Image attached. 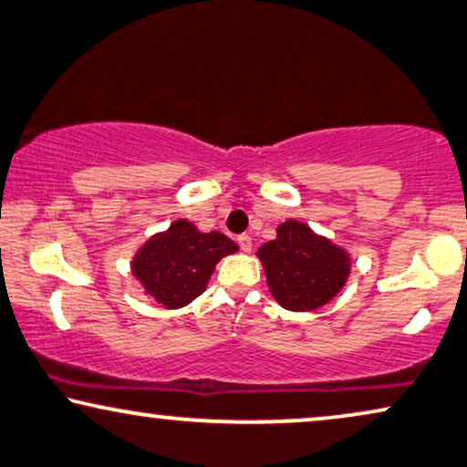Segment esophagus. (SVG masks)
I'll use <instances>...</instances> for the list:
<instances>
[{"instance_id":"34e87169","label":"esophagus","mask_w":467,"mask_h":467,"mask_svg":"<svg viewBox=\"0 0 467 467\" xmlns=\"http://www.w3.org/2000/svg\"><path fill=\"white\" fill-rule=\"evenodd\" d=\"M238 244L242 250H244V253H250V248H253V238H250L248 234H242V235H238Z\"/></svg>"}]
</instances>
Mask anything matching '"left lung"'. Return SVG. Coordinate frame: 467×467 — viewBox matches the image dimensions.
Here are the masks:
<instances>
[{
	"label": "left lung",
	"mask_w": 467,
	"mask_h": 467,
	"mask_svg": "<svg viewBox=\"0 0 467 467\" xmlns=\"http://www.w3.org/2000/svg\"><path fill=\"white\" fill-rule=\"evenodd\" d=\"M274 299L290 312H312L333 299L349 275V256L299 221L278 227L259 248Z\"/></svg>",
	"instance_id": "1"
}]
</instances>
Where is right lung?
Returning a JSON list of instances; mask_svg holds the SVG:
<instances>
[{"mask_svg": "<svg viewBox=\"0 0 467 467\" xmlns=\"http://www.w3.org/2000/svg\"><path fill=\"white\" fill-rule=\"evenodd\" d=\"M235 250L238 246L227 235L202 234L181 219L139 250L132 261V274L151 299L168 309H177L204 293L214 265Z\"/></svg>", "mask_w": 467, "mask_h": 467, "instance_id": "1", "label": "right lung"}]
</instances>
